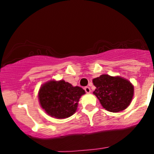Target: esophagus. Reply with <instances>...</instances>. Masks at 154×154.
Here are the masks:
<instances>
[{"label":"esophagus","instance_id":"1","mask_svg":"<svg viewBox=\"0 0 154 154\" xmlns=\"http://www.w3.org/2000/svg\"><path fill=\"white\" fill-rule=\"evenodd\" d=\"M84 90H85V91H86V93H90V91H91V89H90V88L88 86L85 87Z\"/></svg>","mask_w":154,"mask_h":154}]
</instances>
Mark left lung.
I'll return each mask as SVG.
<instances>
[{"label":"left lung","mask_w":154,"mask_h":154,"mask_svg":"<svg viewBox=\"0 0 154 154\" xmlns=\"http://www.w3.org/2000/svg\"><path fill=\"white\" fill-rule=\"evenodd\" d=\"M96 87L94 94L104 109L112 112L125 109L133 96V86L127 80L120 77L103 74L93 80Z\"/></svg>","instance_id":"1"}]
</instances>
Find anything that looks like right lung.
<instances>
[{
	"label": "right lung",
	"mask_w": 154,
	"mask_h": 154,
	"mask_svg": "<svg viewBox=\"0 0 154 154\" xmlns=\"http://www.w3.org/2000/svg\"><path fill=\"white\" fill-rule=\"evenodd\" d=\"M85 91L64 80L48 82L41 87L38 99L43 109L56 119H66L77 110V103Z\"/></svg>",
	"instance_id": "obj_1"
}]
</instances>
